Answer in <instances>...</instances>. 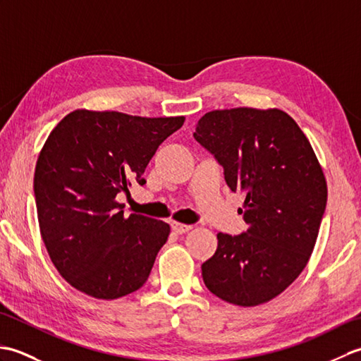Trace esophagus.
<instances>
[{"mask_svg": "<svg viewBox=\"0 0 361 361\" xmlns=\"http://www.w3.org/2000/svg\"><path fill=\"white\" fill-rule=\"evenodd\" d=\"M172 229H173V233H176V234H185V233L190 231V229H192V226L185 225V224H180V221H172Z\"/></svg>", "mask_w": 361, "mask_h": 361, "instance_id": "obj_1", "label": "esophagus"}]
</instances>
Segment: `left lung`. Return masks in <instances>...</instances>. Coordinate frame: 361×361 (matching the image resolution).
<instances>
[{
	"instance_id": "1",
	"label": "left lung",
	"mask_w": 361,
	"mask_h": 361,
	"mask_svg": "<svg viewBox=\"0 0 361 361\" xmlns=\"http://www.w3.org/2000/svg\"><path fill=\"white\" fill-rule=\"evenodd\" d=\"M195 140L242 192L247 231L219 233L202 265L204 286L224 301L255 307L279 296L307 265L327 202V183L307 136L279 109L212 110Z\"/></svg>"
}]
</instances>
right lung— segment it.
<instances>
[{"instance_id": "right-lung-1", "label": "right lung", "mask_w": 361, "mask_h": 361, "mask_svg": "<svg viewBox=\"0 0 361 361\" xmlns=\"http://www.w3.org/2000/svg\"><path fill=\"white\" fill-rule=\"evenodd\" d=\"M185 116L142 118L79 109L59 122L37 158L40 234L60 276L82 293L118 299L144 286L171 226L116 200Z\"/></svg>"}]
</instances>
